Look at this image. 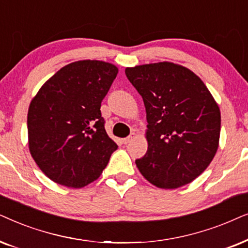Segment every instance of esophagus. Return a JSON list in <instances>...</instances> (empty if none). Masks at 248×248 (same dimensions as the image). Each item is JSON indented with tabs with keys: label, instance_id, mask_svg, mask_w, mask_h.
<instances>
[{
	"label": "esophagus",
	"instance_id": "34e87169",
	"mask_svg": "<svg viewBox=\"0 0 248 248\" xmlns=\"http://www.w3.org/2000/svg\"><path fill=\"white\" fill-rule=\"evenodd\" d=\"M135 137H136V134H135L134 131H133V133H131L127 138H124V140H122V143H124V144H129L130 141L133 140Z\"/></svg>",
	"mask_w": 248,
	"mask_h": 248
}]
</instances>
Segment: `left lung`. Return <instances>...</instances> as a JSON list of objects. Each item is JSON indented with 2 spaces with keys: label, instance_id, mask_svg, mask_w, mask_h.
<instances>
[{
  "label": "left lung",
  "instance_id": "obj_1",
  "mask_svg": "<svg viewBox=\"0 0 248 248\" xmlns=\"http://www.w3.org/2000/svg\"><path fill=\"white\" fill-rule=\"evenodd\" d=\"M126 76L143 97L147 152L140 173L158 188L189 184L209 167L219 146L220 108L200 77L172 62L137 65Z\"/></svg>",
  "mask_w": 248,
  "mask_h": 248
}]
</instances>
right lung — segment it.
<instances>
[{"label":"right lung","mask_w":248,"mask_h":248,"mask_svg":"<svg viewBox=\"0 0 248 248\" xmlns=\"http://www.w3.org/2000/svg\"><path fill=\"white\" fill-rule=\"evenodd\" d=\"M118 68L72 62L52 76L29 105V151L54 183L81 188L101 176L118 145L108 136L101 103Z\"/></svg>","instance_id":"add662e5"}]
</instances>
